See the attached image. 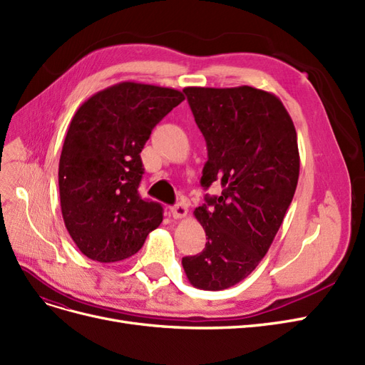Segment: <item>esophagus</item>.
Wrapping results in <instances>:
<instances>
[{"mask_svg":"<svg viewBox=\"0 0 365 365\" xmlns=\"http://www.w3.org/2000/svg\"><path fill=\"white\" fill-rule=\"evenodd\" d=\"M170 212L173 214V217H174L175 220L183 218V217H186V214H187V206H186L185 203H178V205H174V206L170 207Z\"/></svg>","mask_w":365,"mask_h":365,"instance_id":"esophagus-1","label":"esophagus"}]
</instances>
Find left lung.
I'll list each match as a JSON object with an SVG mask.
<instances>
[{
	"label": "left lung",
	"instance_id": "left-lung-1",
	"mask_svg": "<svg viewBox=\"0 0 365 365\" xmlns=\"http://www.w3.org/2000/svg\"><path fill=\"white\" fill-rule=\"evenodd\" d=\"M207 147L202 186L218 182L221 194L206 195L194 210L206 247L185 256L191 285L226 289L262 261L296 192L300 158L297 133L282 101L252 86L185 88Z\"/></svg>",
	"mask_w": 365,
	"mask_h": 365
}]
</instances>
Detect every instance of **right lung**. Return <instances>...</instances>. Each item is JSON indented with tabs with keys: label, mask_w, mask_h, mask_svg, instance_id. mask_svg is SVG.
<instances>
[{
	"label": "right lung",
	"mask_w": 365,
	"mask_h": 365,
	"mask_svg": "<svg viewBox=\"0 0 365 365\" xmlns=\"http://www.w3.org/2000/svg\"><path fill=\"white\" fill-rule=\"evenodd\" d=\"M183 100L171 88L123 81L93 93L73 116L58 162V191L65 226L89 259H127L162 222V206L138 192L140 151Z\"/></svg>",
	"instance_id": "add662e5"
}]
</instances>
